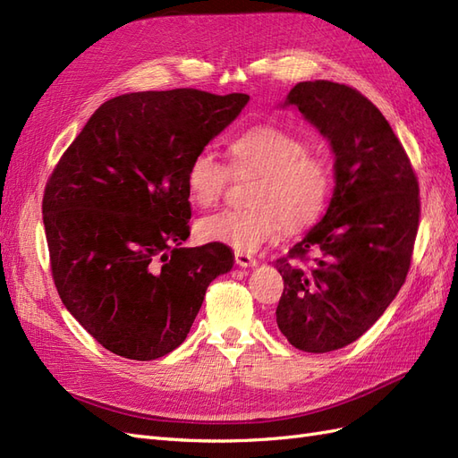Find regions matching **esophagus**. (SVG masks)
I'll list each match as a JSON object with an SVG mask.
<instances>
[{
	"mask_svg": "<svg viewBox=\"0 0 458 458\" xmlns=\"http://www.w3.org/2000/svg\"><path fill=\"white\" fill-rule=\"evenodd\" d=\"M234 261H237V266L241 267H252L258 263V259L250 254H244V252H234Z\"/></svg>",
	"mask_w": 458,
	"mask_h": 458,
	"instance_id": "esophagus-1",
	"label": "esophagus"
}]
</instances>
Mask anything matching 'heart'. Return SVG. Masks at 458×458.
Segmentation results:
<instances>
[{"mask_svg":"<svg viewBox=\"0 0 458 458\" xmlns=\"http://www.w3.org/2000/svg\"><path fill=\"white\" fill-rule=\"evenodd\" d=\"M229 167L212 152L200 150L185 170L191 202L214 206L225 195L231 172H254L248 208H227L200 221V237L239 252H256L284 227L298 233L325 212L332 172L328 162L308 148L296 133L273 123H258L234 135L227 145Z\"/></svg>","mask_w":458,"mask_h":458,"instance_id":"heart-1","label":"heart"}]
</instances>
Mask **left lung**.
Masks as SVG:
<instances>
[{"label":"left lung","instance_id":"1","mask_svg":"<svg viewBox=\"0 0 458 458\" xmlns=\"http://www.w3.org/2000/svg\"><path fill=\"white\" fill-rule=\"evenodd\" d=\"M284 105L330 141L336 187L325 217L275 261L284 281L276 325L294 348L327 353L363 336L403 286L419 231V179L390 123L357 89L300 81Z\"/></svg>","mask_w":458,"mask_h":458}]
</instances>
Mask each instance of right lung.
<instances>
[{"instance_id": "1", "label": "right lung", "mask_w": 458, "mask_h": 458, "mask_svg": "<svg viewBox=\"0 0 458 458\" xmlns=\"http://www.w3.org/2000/svg\"><path fill=\"white\" fill-rule=\"evenodd\" d=\"M246 93L140 91L103 103L64 150L41 202L64 308L103 348L152 361L182 344L229 246L189 237L191 158L224 131Z\"/></svg>"}]
</instances>
